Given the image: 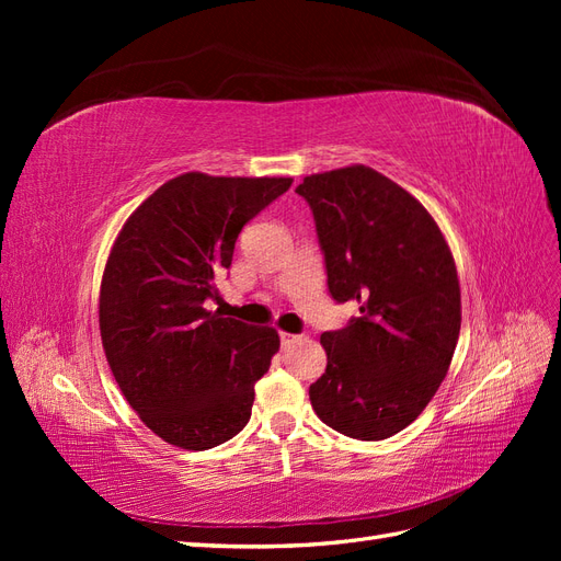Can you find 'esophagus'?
<instances>
[{
    "instance_id": "34e87169",
    "label": "esophagus",
    "mask_w": 561,
    "mask_h": 561,
    "mask_svg": "<svg viewBox=\"0 0 561 561\" xmlns=\"http://www.w3.org/2000/svg\"><path fill=\"white\" fill-rule=\"evenodd\" d=\"M295 342H299V336H297V334L280 332V344H283V346H290V344H295Z\"/></svg>"
}]
</instances>
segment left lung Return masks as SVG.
<instances>
[{"label": "left lung", "mask_w": 561, "mask_h": 561, "mask_svg": "<svg viewBox=\"0 0 561 561\" xmlns=\"http://www.w3.org/2000/svg\"><path fill=\"white\" fill-rule=\"evenodd\" d=\"M336 301L360 318L322 332L328 367L309 388L322 423L355 439H386L426 410L461 332V287L443 231L400 184L367 165L304 178Z\"/></svg>", "instance_id": "1"}]
</instances>
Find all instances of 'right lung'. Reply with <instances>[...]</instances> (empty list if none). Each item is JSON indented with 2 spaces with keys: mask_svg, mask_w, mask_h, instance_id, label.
I'll list each match as a JSON object with an SVG mask.
<instances>
[{
  "mask_svg": "<svg viewBox=\"0 0 561 561\" xmlns=\"http://www.w3.org/2000/svg\"><path fill=\"white\" fill-rule=\"evenodd\" d=\"M290 184L182 173L116 236L100 283V336L124 398L168 445L210 449L250 421L278 332L222 318L206 299L217 297L215 274L231 266L245 222Z\"/></svg>",
  "mask_w": 561,
  "mask_h": 561,
  "instance_id": "obj_1",
  "label": "right lung"
}]
</instances>
